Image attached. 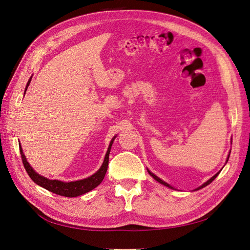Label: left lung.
<instances>
[{
  "label": "left lung",
  "mask_w": 250,
  "mask_h": 250,
  "mask_svg": "<svg viewBox=\"0 0 250 250\" xmlns=\"http://www.w3.org/2000/svg\"><path fill=\"white\" fill-rule=\"evenodd\" d=\"M229 153H231V151H229ZM229 155H228V158H227V161H226V163L228 162V160H229ZM146 170H147L148 174H149V175H151V176H152V177H153V178L155 179V181H157L158 183H160V184H161V185H163V186H165V187H167V188H172V189H176V188H173L172 186H170V185H169V184H167L166 182L162 181V179H161V178H159V177H158L157 175H155L154 173H152L151 171H149V170H148V169H147V168H146ZM221 171H222V169H221V170H219V171H218V172H217L216 174H214V175H213V176H212L211 178H209V179H208V181H207V182H205V183H204V184H203L202 186H200V187H198L197 188H195V189H194V191H198V189H201L202 188H204V187L208 186V185H209V184H210V183H212V182L214 181V179H215V177H216V176H217V175L219 174V172H221Z\"/></svg>",
  "instance_id": "1"
}]
</instances>
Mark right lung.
<instances>
[{
	"label": "right lung",
	"mask_w": 250,
	"mask_h": 250,
	"mask_svg": "<svg viewBox=\"0 0 250 250\" xmlns=\"http://www.w3.org/2000/svg\"><path fill=\"white\" fill-rule=\"evenodd\" d=\"M32 78H33V76L29 78V80L27 81V84L25 86V90H24V95H25V92L27 90V87H28L29 83H31V81H32ZM116 136L117 135H115L112 138L111 143H109V145H108L106 154L104 156V162H103L101 168H99L94 174H92L91 176H89L87 178L80 179V181L68 182V183L57 181V179H49L45 176H42V175H40L39 173H37L34 170V168L31 165H29V163L27 162V160H26V158L23 154L22 147L21 146V142H19V148H21V155L23 166L25 168L27 174L29 175V177L32 178V181L34 183H36L38 186L42 187V188L48 189V191L52 192L54 194L72 198V197H78V196H81L83 194L90 192V191H92L93 188H95L97 186L101 185V183L103 182V179L104 178L106 170H107L108 156H109V152H111V147H112V145L115 141Z\"/></svg>",
	"instance_id": "obj_1"
}]
</instances>
